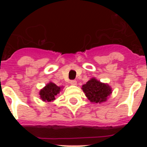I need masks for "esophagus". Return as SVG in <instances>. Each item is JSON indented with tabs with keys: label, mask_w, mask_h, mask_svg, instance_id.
Listing matches in <instances>:
<instances>
[{
	"label": "esophagus",
	"mask_w": 147,
	"mask_h": 147,
	"mask_svg": "<svg viewBox=\"0 0 147 147\" xmlns=\"http://www.w3.org/2000/svg\"><path fill=\"white\" fill-rule=\"evenodd\" d=\"M70 83H71V85H76V84H77V82H76V80H71V81L70 82Z\"/></svg>",
	"instance_id": "esophagus-1"
}]
</instances>
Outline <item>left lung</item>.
<instances>
[{
	"instance_id": "left-lung-1",
	"label": "left lung",
	"mask_w": 147,
	"mask_h": 147,
	"mask_svg": "<svg viewBox=\"0 0 147 147\" xmlns=\"http://www.w3.org/2000/svg\"><path fill=\"white\" fill-rule=\"evenodd\" d=\"M82 89L90 102L96 104L106 102L113 92L112 88L108 84L101 82L95 77L83 85Z\"/></svg>"
}]
</instances>
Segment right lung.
<instances>
[{
    "mask_svg": "<svg viewBox=\"0 0 147 147\" xmlns=\"http://www.w3.org/2000/svg\"><path fill=\"white\" fill-rule=\"evenodd\" d=\"M62 88L63 87H59L55 85L54 82H50L40 90L39 95L40 98L43 102H53L54 100H55L56 96L59 94V92L62 90Z\"/></svg>",
    "mask_w": 147,
    "mask_h": 147,
    "instance_id": "1",
    "label": "right lung"
}]
</instances>
